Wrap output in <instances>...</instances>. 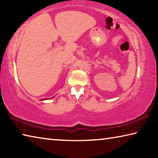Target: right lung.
Returning a JSON list of instances; mask_svg holds the SVG:
<instances>
[{"label":"right lung","instance_id":"right-lung-1","mask_svg":"<svg viewBox=\"0 0 158 158\" xmlns=\"http://www.w3.org/2000/svg\"><path fill=\"white\" fill-rule=\"evenodd\" d=\"M53 97H54V96H53ZM53 97H52V98H53ZM50 98H46V99H50ZM46 98H45V99H44H44H41V101H42V100H46Z\"/></svg>","mask_w":158,"mask_h":158}]
</instances>
